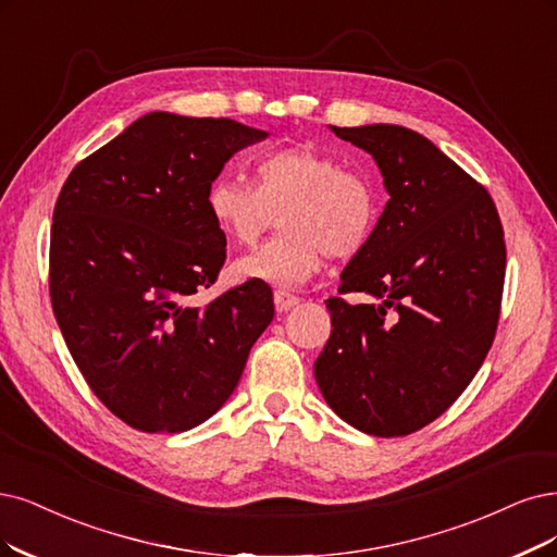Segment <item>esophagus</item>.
Returning <instances> with one entry per match:
<instances>
[{
	"label": "esophagus",
	"mask_w": 557,
	"mask_h": 557,
	"mask_svg": "<svg viewBox=\"0 0 557 557\" xmlns=\"http://www.w3.org/2000/svg\"><path fill=\"white\" fill-rule=\"evenodd\" d=\"M275 307L280 312H286V310H292V307H296L298 302H300V298L298 296H294V294H289V292H275Z\"/></svg>",
	"instance_id": "34e87169"
}]
</instances>
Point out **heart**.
Masks as SVG:
<instances>
[{"mask_svg": "<svg viewBox=\"0 0 557 557\" xmlns=\"http://www.w3.org/2000/svg\"><path fill=\"white\" fill-rule=\"evenodd\" d=\"M206 211L243 247L255 245L282 215L284 232L238 259L234 273L296 289L321 271L327 255L351 259L364 250L381 218V190L369 172L344 168L310 144H294L255 160V185L226 174L211 181Z\"/></svg>", "mask_w": 557, "mask_h": 557, "instance_id": "b5f03b06", "label": "heart"}]
</instances>
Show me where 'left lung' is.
<instances>
[{
    "instance_id": "left-lung-1",
    "label": "left lung",
    "mask_w": 557,
    "mask_h": 557,
    "mask_svg": "<svg viewBox=\"0 0 557 557\" xmlns=\"http://www.w3.org/2000/svg\"><path fill=\"white\" fill-rule=\"evenodd\" d=\"M372 153L389 195L376 232L327 298L333 331L314 362L335 413L369 436H408L441 418L496 337L505 234L484 185L426 137L389 123L337 128Z\"/></svg>"
}]
</instances>
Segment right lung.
I'll return each instance as SVG.
<instances>
[{
	"label": "right lung",
	"mask_w": 557,
	"mask_h": 557,
	"mask_svg": "<svg viewBox=\"0 0 557 557\" xmlns=\"http://www.w3.org/2000/svg\"><path fill=\"white\" fill-rule=\"evenodd\" d=\"M263 137L232 119L151 112L77 162L57 197L54 319L91 393L137 431L181 434L209 420L273 321L259 280L193 305L226 259L206 190Z\"/></svg>",
	"instance_id": "1"
}]
</instances>
